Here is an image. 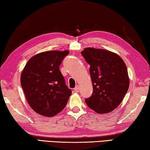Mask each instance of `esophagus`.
Masks as SVG:
<instances>
[{
    "label": "esophagus",
    "instance_id": "esophagus-1",
    "mask_svg": "<svg viewBox=\"0 0 150 150\" xmlns=\"http://www.w3.org/2000/svg\"><path fill=\"white\" fill-rule=\"evenodd\" d=\"M74 91L75 93H79V87L78 85L76 86L75 88H74Z\"/></svg>",
    "mask_w": 150,
    "mask_h": 150
}]
</instances>
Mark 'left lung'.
Listing matches in <instances>:
<instances>
[{
    "mask_svg": "<svg viewBox=\"0 0 150 150\" xmlns=\"http://www.w3.org/2000/svg\"><path fill=\"white\" fill-rule=\"evenodd\" d=\"M87 63L93 93L85 103L98 114L115 110L123 100L130 85L128 70L123 59L115 53L86 47L81 52Z\"/></svg>",
    "mask_w": 150,
    "mask_h": 150,
    "instance_id": "obj_1",
    "label": "left lung"
}]
</instances>
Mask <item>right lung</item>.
Returning <instances> with one entry per match:
<instances>
[{
    "label": "right lung",
    "mask_w": 150,
    "mask_h": 150,
    "mask_svg": "<svg viewBox=\"0 0 150 150\" xmlns=\"http://www.w3.org/2000/svg\"><path fill=\"white\" fill-rule=\"evenodd\" d=\"M69 53V50L40 53L30 58L22 70L20 83L27 102L40 115H56L65 107L71 95L59 71Z\"/></svg>",
    "instance_id": "obj_1"
}]
</instances>
